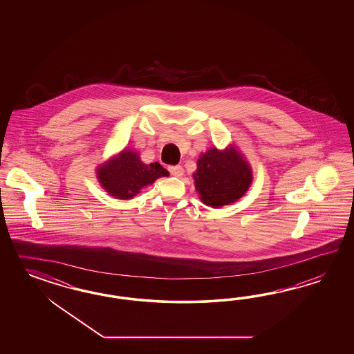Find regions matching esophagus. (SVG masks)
<instances>
[{"label": "esophagus", "instance_id": "esophagus-1", "mask_svg": "<svg viewBox=\"0 0 354 354\" xmlns=\"http://www.w3.org/2000/svg\"><path fill=\"white\" fill-rule=\"evenodd\" d=\"M169 171L171 174L172 176H182L183 174H184V170H183L182 166L180 165H176V166H170L169 167Z\"/></svg>", "mask_w": 354, "mask_h": 354}]
</instances>
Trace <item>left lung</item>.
<instances>
[{
  "label": "left lung",
  "instance_id": "left-lung-1",
  "mask_svg": "<svg viewBox=\"0 0 354 354\" xmlns=\"http://www.w3.org/2000/svg\"><path fill=\"white\" fill-rule=\"evenodd\" d=\"M193 179L200 200L207 206L221 207L243 197L253 175L244 157L230 145L225 150L212 148L200 156Z\"/></svg>",
  "mask_w": 354,
  "mask_h": 354
}]
</instances>
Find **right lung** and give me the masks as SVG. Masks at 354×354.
<instances>
[{
    "label": "right lung",
    "instance_id": "add662e5",
    "mask_svg": "<svg viewBox=\"0 0 354 354\" xmlns=\"http://www.w3.org/2000/svg\"><path fill=\"white\" fill-rule=\"evenodd\" d=\"M162 176H169V171L158 162L145 165L138 151L129 149L122 150L97 167V179L101 187L118 200L133 198L144 187Z\"/></svg>",
    "mask_w": 354,
    "mask_h": 354
}]
</instances>
